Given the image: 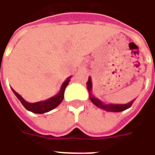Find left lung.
<instances>
[{"instance_id": "8db88e82", "label": "left lung", "mask_w": 155, "mask_h": 155, "mask_svg": "<svg viewBox=\"0 0 155 155\" xmlns=\"http://www.w3.org/2000/svg\"><path fill=\"white\" fill-rule=\"evenodd\" d=\"M87 89H88V91L89 93V99L91 100L93 104H94L95 106H97L99 108H102V109L105 110L107 112H113V113H119V112H122L124 110L127 109L130 107V106L132 105L133 102L135 101V99L132 101H130V103L126 104H104L101 100H99L98 98H97L96 97H94V95L92 94V81H91V77L89 76V80L87 81Z\"/></svg>"}]
</instances>
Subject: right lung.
Listing matches in <instances>:
<instances>
[{
	"label": "right lung",
	"instance_id": "1",
	"mask_svg": "<svg viewBox=\"0 0 155 155\" xmlns=\"http://www.w3.org/2000/svg\"><path fill=\"white\" fill-rule=\"evenodd\" d=\"M71 76H70L66 79L65 82L62 84V85L61 87V89L59 93L57 95H55L53 97L48 98V99H46L44 101H40V102H37V103H28L27 101H25L24 98L21 97V95H19L17 92H15L12 88V91L15 94L18 99H19L21 104H23V106L25 107V108L28 111H30L32 113H38V114H42L44 113H48L51 110L54 109L55 107H57L59 104L62 102L63 98H64V92H65V89L66 86L68 85L69 82L71 81Z\"/></svg>",
	"mask_w": 155,
	"mask_h": 155
}]
</instances>
